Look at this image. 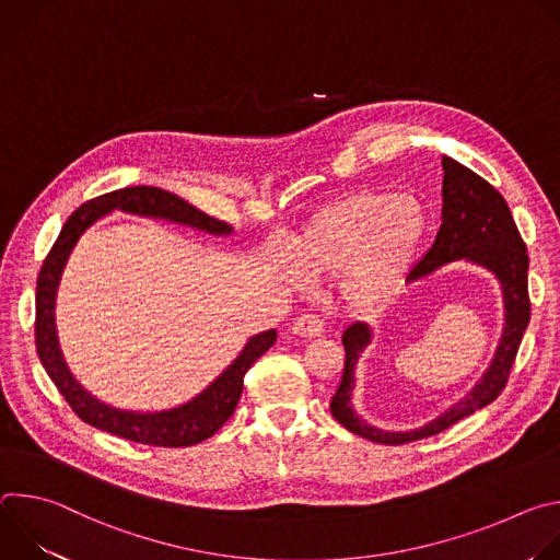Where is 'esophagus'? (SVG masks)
<instances>
[{"instance_id": "esophagus-1", "label": "esophagus", "mask_w": 560, "mask_h": 560, "mask_svg": "<svg viewBox=\"0 0 560 560\" xmlns=\"http://www.w3.org/2000/svg\"><path fill=\"white\" fill-rule=\"evenodd\" d=\"M292 332L296 337H305V339L322 337L324 335V318H318L316 314H301L294 318Z\"/></svg>"}]
</instances>
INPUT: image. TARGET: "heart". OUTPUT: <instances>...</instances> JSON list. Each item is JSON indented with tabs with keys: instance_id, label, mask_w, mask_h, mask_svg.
Masks as SVG:
<instances>
[{
	"instance_id": "1",
	"label": "heart",
	"mask_w": 560,
	"mask_h": 560,
	"mask_svg": "<svg viewBox=\"0 0 560 560\" xmlns=\"http://www.w3.org/2000/svg\"><path fill=\"white\" fill-rule=\"evenodd\" d=\"M425 232L419 199L359 190L314 214L290 253L303 277L343 272L341 294L352 305H370L406 277Z\"/></svg>"
}]
</instances>
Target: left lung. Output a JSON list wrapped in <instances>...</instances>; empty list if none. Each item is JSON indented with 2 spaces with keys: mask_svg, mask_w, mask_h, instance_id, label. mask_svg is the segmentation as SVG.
Masks as SVG:
<instances>
[{
  "mask_svg": "<svg viewBox=\"0 0 560 560\" xmlns=\"http://www.w3.org/2000/svg\"><path fill=\"white\" fill-rule=\"evenodd\" d=\"M443 221L436 232L432 248L423 255V259L410 270L408 281L425 277L436 268L465 259L483 266L497 275L503 290L505 301V328L497 354L476 387L443 412L432 423L412 430V432H383L361 421V417L352 410V389H354V365L372 339V332L365 324H352L341 341L346 348V368L330 401L332 417L348 428L352 434L363 436L372 443L383 445H404L419 439L434 436L460 419L474 415L490 406L494 398L503 392L510 378V370L514 365L518 346L523 341V332L529 324V292H527V248L523 236L514 223L508 201L501 192L478 177L467 166L443 156Z\"/></svg>",
  "mask_w": 560,
  "mask_h": 560,
  "instance_id": "obj_1",
  "label": "left lung"
}]
</instances>
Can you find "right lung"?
Here are the masks:
<instances>
[{"label":"right lung","instance_id":"right-lung-1","mask_svg":"<svg viewBox=\"0 0 560 560\" xmlns=\"http://www.w3.org/2000/svg\"><path fill=\"white\" fill-rule=\"evenodd\" d=\"M124 210L141 217H159L168 219L175 223L192 225L199 230H206L210 234H230L232 228L225 221H219L182 197L152 188V186H135V188H121L115 192H106L102 197H95L86 203L79 206L68 221L63 223L55 246L50 248L39 277H37V296H35V346L39 361L70 410L82 419L84 423L110 432L115 436L128 439L132 443L143 445H156V447H188L195 443H201L210 439L234 412L238 396L244 389V376L253 368V363L270 350L277 341V330L261 332L253 337L244 352L238 354L232 365L225 368V372L210 383L192 401L166 410V412H152V415H139L128 410L110 408L95 396H91L82 385H79L72 374L68 372L59 343L55 332V294L57 285L63 272V266L77 244V238L84 234V230L95 223L100 217Z\"/></svg>","mask_w":560,"mask_h":560}]
</instances>
